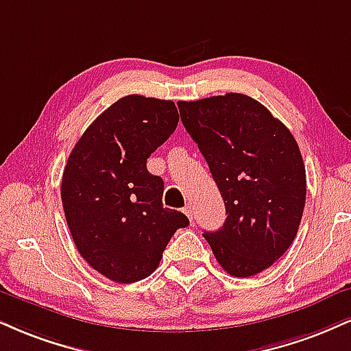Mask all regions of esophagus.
I'll return each instance as SVG.
<instances>
[{
    "label": "esophagus",
    "mask_w": 351,
    "mask_h": 351,
    "mask_svg": "<svg viewBox=\"0 0 351 351\" xmlns=\"http://www.w3.org/2000/svg\"><path fill=\"white\" fill-rule=\"evenodd\" d=\"M183 213L186 214V216L189 217V221H193V213H194V209H193V206H191V204H188L186 208L183 209Z\"/></svg>",
    "instance_id": "1"
}]
</instances>
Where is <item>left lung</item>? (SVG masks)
Here are the masks:
<instances>
[{"instance_id":"1","label":"left lung","mask_w":351,"mask_h":351,"mask_svg":"<svg viewBox=\"0 0 351 351\" xmlns=\"http://www.w3.org/2000/svg\"><path fill=\"white\" fill-rule=\"evenodd\" d=\"M178 108L226 204L223 226L202 235L232 276L258 274L281 258L301 223L306 168L296 138L240 93L180 101Z\"/></svg>"}]
</instances>
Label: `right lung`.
<instances>
[{
	"mask_svg": "<svg viewBox=\"0 0 351 351\" xmlns=\"http://www.w3.org/2000/svg\"><path fill=\"white\" fill-rule=\"evenodd\" d=\"M173 101L129 95L101 112L71 150L62 204L80 255L116 282L150 276L188 217L163 208V180L147 158L175 132Z\"/></svg>",
	"mask_w": 351,
	"mask_h": 351,
	"instance_id": "1",
	"label": "right lung"
}]
</instances>
